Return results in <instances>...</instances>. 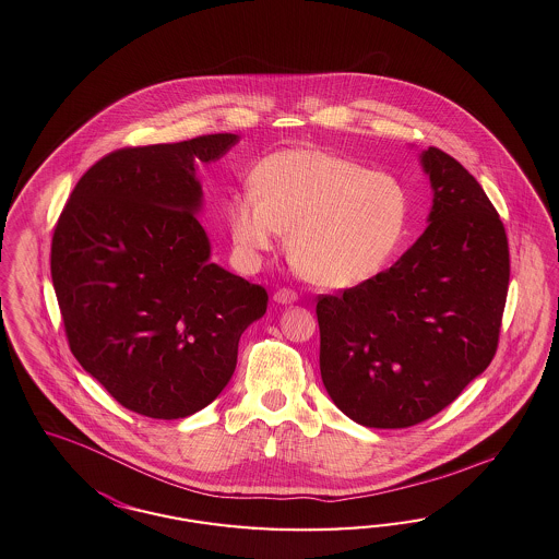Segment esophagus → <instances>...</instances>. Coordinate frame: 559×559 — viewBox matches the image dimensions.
<instances>
[{"label":"esophagus","mask_w":559,"mask_h":559,"mask_svg":"<svg viewBox=\"0 0 559 559\" xmlns=\"http://www.w3.org/2000/svg\"><path fill=\"white\" fill-rule=\"evenodd\" d=\"M274 301H276V304H283V306H289V304L297 301V293L293 289H287V287H283V289H278L274 293Z\"/></svg>","instance_id":"1"}]
</instances>
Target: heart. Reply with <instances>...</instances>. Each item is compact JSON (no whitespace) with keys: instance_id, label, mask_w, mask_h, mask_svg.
<instances>
[{"instance_id":"heart-1","label":"heart","mask_w":559,"mask_h":559,"mask_svg":"<svg viewBox=\"0 0 559 559\" xmlns=\"http://www.w3.org/2000/svg\"><path fill=\"white\" fill-rule=\"evenodd\" d=\"M251 185L226 205L237 251L255 262L289 230L293 266L320 287L341 289L374 276L407 228L402 180L335 152H278L253 170Z\"/></svg>"}]
</instances>
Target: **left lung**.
I'll return each instance as SVG.
<instances>
[{"instance_id": "1", "label": "left lung", "mask_w": 559, "mask_h": 559, "mask_svg": "<svg viewBox=\"0 0 559 559\" xmlns=\"http://www.w3.org/2000/svg\"><path fill=\"white\" fill-rule=\"evenodd\" d=\"M428 228L391 269L318 295L320 374L358 425L407 428L453 402L491 364L510 285L506 226L468 170L423 154Z\"/></svg>"}]
</instances>
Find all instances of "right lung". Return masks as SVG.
Returning a JSON list of instances; mask_svg holds the SVG:
<instances>
[{"instance_id":"obj_1","label":"right lung","mask_w":559,"mask_h":559,"mask_svg":"<svg viewBox=\"0 0 559 559\" xmlns=\"http://www.w3.org/2000/svg\"><path fill=\"white\" fill-rule=\"evenodd\" d=\"M237 134L131 145L97 159L51 237V281L72 356L134 414L177 420L214 402L269 293L210 264L195 159Z\"/></svg>"}]
</instances>
